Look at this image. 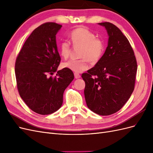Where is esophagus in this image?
I'll use <instances>...</instances> for the list:
<instances>
[{
    "instance_id": "obj_1",
    "label": "esophagus",
    "mask_w": 153,
    "mask_h": 153,
    "mask_svg": "<svg viewBox=\"0 0 153 153\" xmlns=\"http://www.w3.org/2000/svg\"><path fill=\"white\" fill-rule=\"evenodd\" d=\"M74 75H75V78H80V75L79 73H74Z\"/></svg>"
}]
</instances>
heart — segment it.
I'll return each mask as SVG.
<instances>
[{
	"label": "heart",
	"instance_id": "obj_1",
	"mask_svg": "<svg viewBox=\"0 0 153 153\" xmlns=\"http://www.w3.org/2000/svg\"><path fill=\"white\" fill-rule=\"evenodd\" d=\"M70 41L75 47H81L78 59H70L62 63V66L75 72H82L89 68L88 61L92 63L98 62L103 55L105 45L103 40L96 38V34L85 27L74 29L69 35ZM59 52L61 56L67 59L71 52V43L64 40L59 44Z\"/></svg>",
	"mask_w": 153,
	"mask_h": 153
}]
</instances>
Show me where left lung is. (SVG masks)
I'll list each match as a JSON object with an SVG mask.
<instances>
[{
    "instance_id": "obj_1",
    "label": "left lung",
    "mask_w": 153,
    "mask_h": 153,
    "mask_svg": "<svg viewBox=\"0 0 153 153\" xmlns=\"http://www.w3.org/2000/svg\"><path fill=\"white\" fill-rule=\"evenodd\" d=\"M108 35L103 56L82 75L85 81L87 105L100 115L117 112L130 98L135 88L137 60L129 41L121 30L110 22L99 23Z\"/></svg>"
}]
</instances>
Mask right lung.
Instances as JSON below:
<instances>
[{"label":"right lung","instance_id":"right-lung-1","mask_svg":"<svg viewBox=\"0 0 153 153\" xmlns=\"http://www.w3.org/2000/svg\"><path fill=\"white\" fill-rule=\"evenodd\" d=\"M62 25L47 22L33 30L15 62L17 89L22 100L34 112L48 115L61 107L63 94L74 79L71 70L57 71L61 61L56 36Z\"/></svg>","mask_w":153,"mask_h":153}]
</instances>
